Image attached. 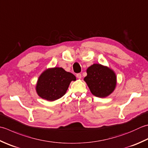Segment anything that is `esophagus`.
<instances>
[{
  "instance_id": "obj_1",
  "label": "esophagus",
  "mask_w": 148,
  "mask_h": 148,
  "mask_svg": "<svg viewBox=\"0 0 148 148\" xmlns=\"http://www.w3.org/2000/svg\"><path fill=\"white\" fill-rule=\"evenodd\" d=\"M76 77H77V78H78V79H81V78H82V74H81L80 73H79V74H76Z\"/></svg>"
}]
</instances>
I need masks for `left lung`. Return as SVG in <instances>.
<instances>
[{"mask_svg": "<svg viewBox=\"0 0 148 148\" xmlns=\"http://www.w3.org/2000/svg\"><path fill=\"white\" fill-rule=\"evenodd\" d=\"M86 73L87 76L84 78V81L95 96L106 97L114 91L117 76L112 69L99 63H94L86 69Z\"/></svg>", "mask_w": 148, "mask_h": 148, "instance_id": "left-lung-1", "label": "left lung"}]
</instances>
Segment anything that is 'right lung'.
<instances>
[{
    "label": "right lung",
    "mask_w": 148,
    "mask_h": 148,
    "mask_svg": "<svg viewBox=\"0 0 148 148\" xmlns=\"http://www.w3.org/2000/svg\"><path fill=\"white\" fill-rule=\"evenodd\" d=\"M73 74L62 67L49 68L40 74L36 82L37 94L43 99L54 101L63 97L72 81H76Z\"/></svg>",
    "instance_id": "right-lung-1"
}]
</instances>
